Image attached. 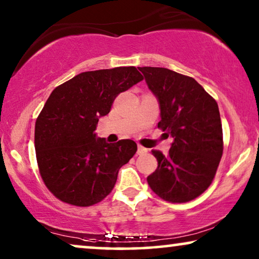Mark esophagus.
I'll return each instance as SVG.
<instances>
[{"instance_id": "esophagus-1", "label": "esophagus", "mask_w": 259, "mask_h": 259, "mask_svg": "<svg viewBox=\"0 0 259 259\" xmlns=\"http://www.w3.org/2000/svg\"><path fill=\"white\" fill-rule=\"evenodd\" d=\"M146 152H147V148L143 147L141 145H138V152H137L138 154H144V153H146Z\"/></svg>"}]
</instances>
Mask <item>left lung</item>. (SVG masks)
I'll return each instance as SVG.
<instances>
[{"label": "left lung", "instance_id": "1", "mask_svg": "<svg viewBox=\"0 0 259 259\" xmlns=\"http://www.w3.org/2000/svg\"><path fill=\"white\" fill-rule=\"evenodd\" d=\"M159 101L158 128L173 138L168 153L152 151L158 167L147 177L166 201L186 203L207 190L223 155L218 105L193 77L161 67H139Z\"/></svg>", "mask_w": 259, "mask_h": 259}]
</instances>
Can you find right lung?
Segmentation results:
<instances>
[{
	"label": "right lung",
	"mask_w": 259,
	"mask_h": 259,
	"mask_svg": "<svg viewBox=\"0 0 259 259\" xmlns=\"http://www.w3.org/2000/svg\"><path fill=\"white\" fill-rule=\"evenodd\" d=\"M144 77L136 67L77 74L52 92L35 123V151L41 178L63 203L86 207L112 192L137 144H107L94 133L114 99Z\"/></svg>",
	"instance_id": "obj_1"
}]
</instances>
